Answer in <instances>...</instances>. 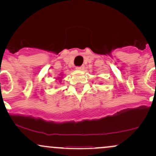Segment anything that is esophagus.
Returning a JSON list of instances; mask_svg holds the SVG:
<instances>
[{
    "instance_id": "1",
    "label": "esophagus",
    "mask_w": 156,
    "mask_h": 156,
    "mask_svg": "<svg viewBox=\"0 0 156 156\" xmlns=\"http://www.w3.org/2000/svg\"><path fill=\"white\" fill-rule=\"evenodd\" d=\"M76 70H79V71H81V70H83V69H84V66H79V67H76Z\"/></svg>"
}]
</instances>
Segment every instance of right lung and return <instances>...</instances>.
<instances>
[{"label": "right lung", "mask_w": 156, "mask_h": 156, "mask_svg": "<svg viewBox=\"0 0 156 156\" xmlns=\"http://www.w3.org/2000/svg\"><path fill=\"white\" fill-rule=\"evenodd\" d=\"M62 78H60V77H59V78H56V80H57V79H60V80H59V82H61V79H62Z\"/></svg>", "instance_id": "add662e5"}]
</instances>
